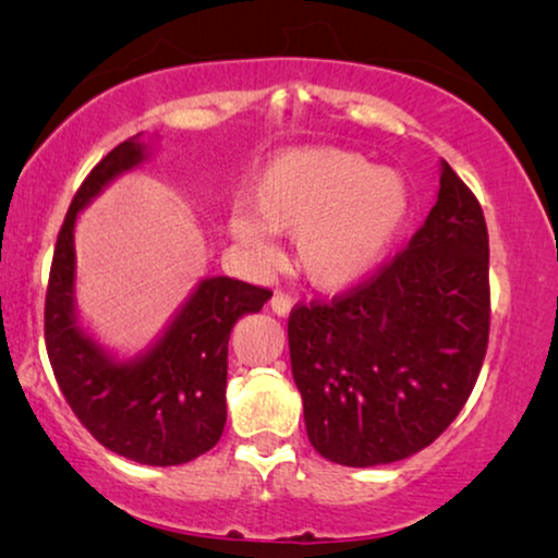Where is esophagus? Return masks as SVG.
<instances>
[{
    "instance_id": "34e87169",
    "label": "esophagus",
    "mask_w": 558,
    "mask_h": 558,
    "mask_svg": "<svg viewBox=\"0 0 558 558\" xmlns=\"http://www.w3.org/2000/svg\"><path fill=\"white\" fill-rule=\"evenodd\" d=\"M269 307H271V312L277 317H289V312H292V300H289L287 294H274L271 296V302H269Z\"/></svg>"
}]
</instances>
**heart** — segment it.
Segmentation results:
<instances>
[{
	"label": "heart",
	"instance_id": "b5f03b06",
	"mask_svg": "<svg viewBox=\"0 0 558 558\" xmlns=\"http://www.w3.org/2000/svg\"><path fill=\"white\" fill-rule=\"evenodd\" d=\"M248 208L228 213L226 231L251 264L277 258L272 233L294 235V256L319 289H345L384 264L411 213L401 172L338 147L289 149L256 174Z\"/></svg>",
	"mask_w": 558,
	"mask_h": 558
}]
</instances>
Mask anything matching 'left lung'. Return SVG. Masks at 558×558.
Instances as JSON below:
<instances>
[{"label":"left lung","instance_id":"left-lung-1","mask_svg":"<svg viewBox=\"0 0 558 558\" xmlns=\"http://www.w3.org/2000/svg\"><path fill=\"white\" fill-rule=\"evenodd\" d=\"M487 332L485 216L441 159L437 203L409 246L355 292L289 317L312 447L345 468L422 452L470 399Z\"/></svg>","mask_w":558,"mask_h":558}]
</instances>
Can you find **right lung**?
<instances>
[{
    "instance_id": "right-lung-1",
    "label": "right lung",
    "mask_w": 558,
    "mask_h": 558,
    "mask_svg": "<svg viewBox=\"0 0 558 558\" xmlns=\"http://www.w3.org/2000/svg\"><path fill=\"white\" fill-rule=\"evenodd\" d=\"M157 136L142 142L136 134L119 144L75 193L52 256L45 345L73 414L106 449L151 468H174L218 445L226 426L228 338L271 292L231 277H203L134 355H121L90 332L75 300V223L111 182L149 162Z\"/></svg>"
}]
</instances>
